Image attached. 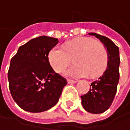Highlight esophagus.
Listing matches in <instances>:
<instances>
[{"label":"esophagus","mask_w":130,"mask_h":130,"mask_svg":"<svg viewBox=\"0 0 130 130\" xmlns=\"http://www.w3.org/2000/svg\"><path fill=\"white\" fill-rule=\"evenodd\" d=\"M67 83L68 84H76V80H73V79H67Z\"/></svg>","instance_id":"1"}]
</instances>
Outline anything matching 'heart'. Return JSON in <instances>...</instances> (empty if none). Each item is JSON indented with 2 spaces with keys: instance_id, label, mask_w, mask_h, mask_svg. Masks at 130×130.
Listing matches in <instances>:
<instances>
[{
  "instance_id": "1",
  "label": "heart",
  "mask_w": 130,
  "mask_h": 130,
  "mask_svg": "<svg viewBox=\"0 0 130 130\" xmlns=\"http://www.w3.org/2000/svg\"><path fill=\"white\" fill-rule=\"evenodd\" d=\"M75 56L76 63L66 71V75L73 78L96 76L106 68L108 52L106 47L100 42L90 37H79L68 42L62 46H56L50 51L48 60L57 73H63L71 63Z\"/></svg>"
}]
</instances>
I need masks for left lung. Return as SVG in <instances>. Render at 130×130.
<instances>
[{"label":"left lung","mask_w":130,"mask_h":130,"mask_svg":"<svg viewBox=\"0 0 130 130\" xmlns=\"http://www.w3.org/2000/svg\"><path fill=\"white\" fill-rule=\"evenodd\" d=\"M95 36L106 47L108 52L107 67L98 79L93 81L87 93L81 96L82 105L89 112L98 114L107 110L116 96L120 79L119 67L120 63L118 46L106 37L90 33Z\"/></svg>","instance_id":"obj_1"}]
</instances>
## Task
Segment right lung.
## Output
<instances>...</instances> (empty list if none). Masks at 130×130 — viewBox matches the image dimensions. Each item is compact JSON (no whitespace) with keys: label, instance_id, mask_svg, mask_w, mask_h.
<instances>
[{"label":"right lung","instance_id":"obj_1","mask_svg":"<svg viewBox=\"0 0 130 130\" xmlns=\"http://www.w3.org/2000/svg\"><path fill=\"white\" fill-rule=\"evenodd\" d=\"M59 40L40 36L21 46L12 59L7 77L13 100L21 109L40 112L55 106L67 85L51 67L48 54Z\"/></svg>","mask_w":130,"mask_h":130}]
</instances>
